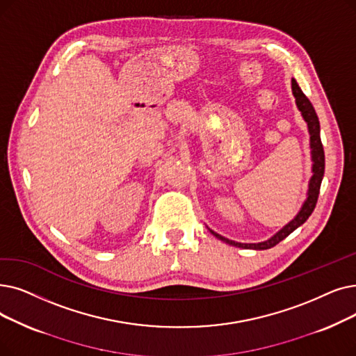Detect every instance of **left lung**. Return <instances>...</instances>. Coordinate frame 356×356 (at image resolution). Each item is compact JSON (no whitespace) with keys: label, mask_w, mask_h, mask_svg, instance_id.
<instances>
[{"label":"left lung","mask_w":356,"mask_h":356,"mask_svg":"<svg viewBox=\"0 0 356 356\" xmlns=\"http://www.w3.org/2000/svg\"><path fill=\"white\" fill-rule=\"evenodd\" d=\"M292 84V95L296 97V103L297 107L300 109L304 120L307 122L308 127V134H310V147H312V160H313V176L310 179V183H308V192H307V199L305 202L302 204L300 212L297 213L296 218L292 221H289L282 229L277 231V233L270 237L266 241L261 243H237L233 240H228L220 234L213 233L212 229H209L211 233L220 238L221 241L229 244V245H236V247H241V249H253V250H266L270 249V247L276 245L280 241H282L284 238H286L293 229H297L300 225H302L308 216H310L316 208L317 199H318V193H320V184L324 176V149H323V144L320 140V122L317 118V113L314 111V107L312 104V102L307 99V96L302 92V90L300 88V86L297 84V81L292 79L291 81Z\"/></svg>","instance_id":"1"}]
</instances>
